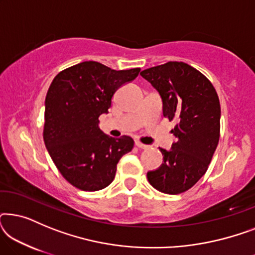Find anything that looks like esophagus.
<instances>
[{
  "label": "esophagus",
  "mask_w": 255,
  "mask_h": 255,
  "mask_svg": "<svg viewBox=\"0 0 255 255\" xmlns=\"http://www.w3.org/2000/svg\"><path fill=\"white\" fill-rule=\"evenodd\" d=\"M135 146H137V147H139V148H141V149H146V148L149 147L148 145L142 144V142H140V141H135Z\"/></svg>",
  "instance_id": "esophagus-1"
}]
</instances>
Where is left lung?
<instances>
[{
	"label": "left lung",
	"mask_w": 255,
	"mask_h": 255,
	"mask_svg": "<svg viewBox=\"0 0 255 255\" xmlns=\"http://www.w3.org/2000/svg\"><path fill=\"white\" fill-rule=\"evenodd\" d=\"M158 90L163 116L177 121L170 132L177 139L170 151L160 148L163 162L147 173L148 182L161 193L176 195L190 189L210 165L221 135V104L212 83L182 61L140 73Z\"/></svg>",
	"instance_id": "1"
}]
</instances>
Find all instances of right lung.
Wrapping results in <instances>:
<instances>
[{"label": "right lung", "instance_id": "1", "mask_svg": "<svg viewBox=\"0 0 255 255\" xmlns=\"http://www.w3.org/2000/svg\"><path fill=\"white\" fill-rule=\"evenodd\" d=\"M140 68L115 71L96 61H85L61 71L45 100L43 137L61 175L83 191H96L115 179L120 159L133 148L128 135L113 138L99 127L111 99Z\"/></svg>", "mask_w": 255, "mask_h": 255}]
</instances>
